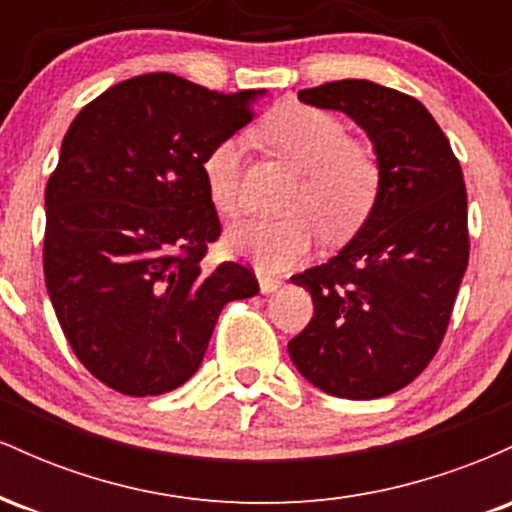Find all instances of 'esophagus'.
Here are the masks:
<instances>
[{
  "label": "esophagus",
  "instance_id": "esophagus-1",
  "mask_svg": "<svg viewBox=\"0 0 512 512\" xmlns=\"http://www.w3.org/2000/svg\"><path fill=\"white\" fill-rule=\"evenodd\" d=\"M257 284H260L262 293H274L281 289V279L279 276H272L267 272H257Z\"/></svg>",
  "mask_w": 512,
  "mask_h": 512
}]
</instances>
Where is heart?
Returning <instances> with one entry per match:
<instances>
[{
    "label": "heart",
    "instance_id": "heart-1",
    "mask_svg": "<svg viewBox=\"0 0 512 512\" xmlns=\"http://www.w3.org/2000/svg\"><path fill=\"white\" fill-rule=\"evenodd\" d=\"M264 137L286 161L303 170L286 219H250L228 231V250L250 257L267 272L291 267L313 248L315 223L327 238L354 233L375 207L380 163L366 144L351 142L339 117L310 105L274 110L264 122ZM245 142L226 137L202 161L204 185L223 216L240 209V168Z\"/></svg>",
    "mask_w": 512,
    "mask_h": 512
}]
</instances>
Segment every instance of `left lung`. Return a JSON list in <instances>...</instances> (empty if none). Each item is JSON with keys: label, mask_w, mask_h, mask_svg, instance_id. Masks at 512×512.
<instances>
[{"label": "left lung", "mask_w": 512, "mask_h": 512, "mask_svg": "<svg viewBox=\"0 0 512 512\" xmlns=\"http://www.w3.org/2000/svg\"><path fill=\"white\" fill-rule=\"evenodd\" d=\"M298 101L339 110L368 134L380 192L330 262L291 276L315 303L291 361L327 395H392L436 356L467 269L460 161L424 103L395 88L342 79L303 88Z\"/></svg>", "instance_id": "obj_1"}]
</instances>
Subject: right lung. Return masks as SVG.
<instances>
[{
	"label": "right lung",
	"mask_w": 512,
	"mask_h": 512,
	"mask_svg": "<svg viewBox=\"0 0 512 512\" xmlns=\"http://www.w3.org/2000/svg\"><path fill=\"white\" fill-rule=\"evenodd\" d=\"M260 96L142 74L81 108L64 134L45 187V286L76 358L122 395L187 383L223 305L260 291L238 262L202 269L221 236L202 161L248 125Z\"/></svg>",
	"instance_id": "add662e5"
}]
</instances>
